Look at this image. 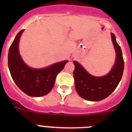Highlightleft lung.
<instances>
[{"label":"left lung","instance_id":"obj_1","mask_svg":"<svg viewBox=\"0 0 132 132\" xmlns=\"http://www.w3.org/2000/svg\"><path fill=\"white\" fill-rule=\"evenodd\" d=\"M117 58L114 66L108 74L103 77H94L90 75L76 61H74L73 72L75 89L79 95L86 100L98 101L107 98L118 86L124 70V60L120 46L112 34Z\"/></svg>","mask_w":132,"mask_h":132}]
</instances>
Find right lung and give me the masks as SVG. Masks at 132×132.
<instances>
[{
    "instance_id": "right-lung-1",
    "label": "right lung",
    "mask_w": 132,
    "mask_h": 132,
    "mask_svg": "<svg viewBox=\"0 0 132 132\" xmlns=\"http://www.w3.org/2000/svg\"><path fill=\"white\" fill-rule=\"evenodd\" d=\"M24 30L16 35L8 53V66L11 77L17 86L29 96H42L52 90L57 74L63 70L68 60L58 62L47 68H29L22 60L18 51V42Z\"/></svg>"
}]
</instances>
